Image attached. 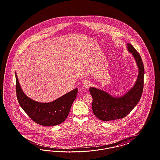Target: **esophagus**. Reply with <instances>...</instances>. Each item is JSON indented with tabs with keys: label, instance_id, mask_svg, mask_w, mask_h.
Instances as JSON below:
<instances>
[{
	"label": "esophagus",
	"instance_id": "1",
	"mask_svg": "<svg viewBox=\"0 0 160 160\" xmlns=\"http://www.w3.org/2000/svg\"><path fill=\"white\" fill-rule=\"evenodd\" d=\"M82 86H83V87H84V88L88 89L90 87V86H91V83H90L89 81L85 80L83 83H82Z\"/></svg>",
	"mask_w": 160,
	"mask_h": 160
}]
</instances>
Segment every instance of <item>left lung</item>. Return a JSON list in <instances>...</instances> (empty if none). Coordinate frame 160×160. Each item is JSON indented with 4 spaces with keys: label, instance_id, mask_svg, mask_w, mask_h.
<instances>
[{
    "label": "left lung",
    "instance_id": "obj_1",
    "mask_svg": "<svg viewBox=\"0 0 160 160\" xmlns=\"http://www.w3.org/2000/svg\"><path fill=\"white\" fill-rule=\"evenodd\" d=\"M127 49L134 57L138 73L134 86L125 94L114 97L109 93L92 87L89 91L93 98L92 110L94 114L101 121H108L121 119L129 114L139 102L143 89L145 70L140 54L129 43Z\"/></svg>",
    "mask_w": 160,
    "mask_h": 160
}]
</instances>
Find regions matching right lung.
<instances>
[{"label":"right lung","mask_w":160,"mask_h":160,"mask_svg":"<svg viewBox=\"0 0 160 160\" xmlns=\"http://www.w3.org/2000/svg\"><path fill=\"white\" fill-rule=\"evenodd\" d=\"M16 93L18 101L32 120L39 125L52 127L63 122L76 99L78 89L65 93L50 102H40L28 97L23 91L15 72Z\"/></svg>","instance_id":"1"}]
</instances>
